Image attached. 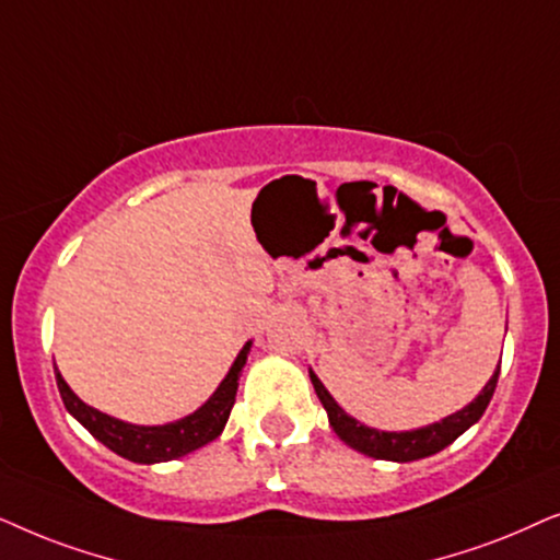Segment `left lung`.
Here are the masks:
<instances>
[{"instance_id": "1", "label": "left lung", "mask_w": 560, "mask_h": 560, "mask_svg": "<svg viewBox=\"0 0 560 560\" xmlns=\"http://www.w3.org/2000/svg\"><path fill=\"white\" fill-rule=\"evenodd\" d=\"M310 378L319 401H323L327 420H330L332 430L338 432L342 443H348L350 448L363 453V456L407 464V460L428 458L432 453L443 451L445 445H451L458 435H464L474 422H479L483 409L489 407L491 394L497 389L499 369L494 371V376L489 378L487 386H483L481 394L471 401V405H466L464 409H458V412L448 415L441 422L428 424V428L405 430V432H386V430H376V428H369V424L358 422L355 417H350L346 409L332 399V394L325 389V384L315 376V371H310Z\"/></svg>"}]
</instances>
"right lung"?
<instances>
[{
    "label": "right lung",
    "mask_w": 560,
    "mask_h": 560,
    "mask_svg": "<svg viewBox=\"0 0 560 560\" xmlns=\"http://www.w3.org/2000/svg\"><path fill=\"white\" fill-rule=\"evenodd\" d=\"M253 342L248 340L237 353L235 363L230 366L228 376L222 378V384L214 389L210 399L205 401L197 412L182 417V420L168 422V424H130L100 412V409L89 407L81 401L77 394L71 392V386L63 382L61 371L56 369V384L61 392V399L69 412L92 432L96 441L107 445L112 453L132 460V464H163V460L182 458L186 453L202 448V445L212 443L214 438L225 430V422L230 417V409L235 405L237 394V378L248 361Z\"/></svg>",
    "instance_id": "obj_1"
}]
</instances>
